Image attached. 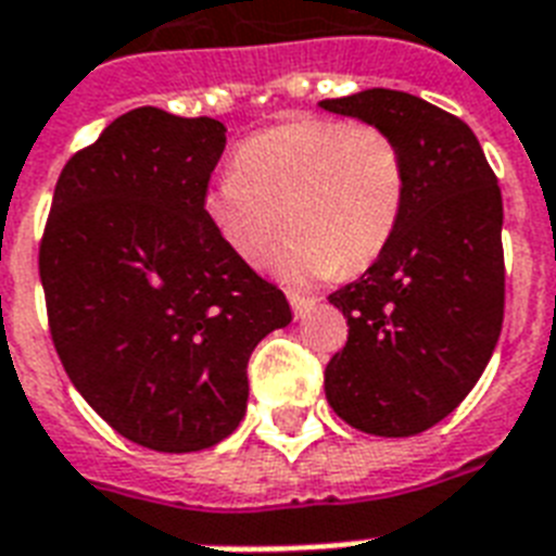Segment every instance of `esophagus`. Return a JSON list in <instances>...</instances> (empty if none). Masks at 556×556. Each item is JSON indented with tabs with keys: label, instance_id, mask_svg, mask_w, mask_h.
<instances>
[{
	"label": "esophagus",
	"instance_id": "obj_1",
	"mask_svg": "<svg viewBox=\"0 0 556 556\" xmlns=\"http://www.w3.org/2000/svg\"><path fill=\"white\" fill-rule=\"evenodd\" d=\"M288 303H291V308H294L296 320H305V317L314 312V300H308V296L288 294Z\"/></svg>",
	"mask_w": 556,
	"mask_h": 556
}]
</instances>
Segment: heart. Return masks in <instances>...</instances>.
<instances>
[{
	"instance_id": "obj_1",
	"label": "heart",
	"mask_w": 556,
	"mask_h": 556,
	"mask_svg": "<svg viewBox=\"0 0 556 556\" xmlns=\"http://www.w3.org/2000/svg\"><path fill=\"white\" fill-rule=\"evenodd\" d=\"M406 161L378 126L294 117L251 135L236 164L210 178L201 207L218 239L244 262H262L294 230L274 270L305 286L338 270H364L395 239L406 210Z\"/></svg>"
}]
</instances>
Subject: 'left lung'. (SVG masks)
Returning a JSON list of instances; mask_svg holds the SVG:
<instances>
[{
	"instance_id": "1",
	"label": "left lung",
	"mask_w": 556,
	"mask_h": 556,
	"mask_svg": "<svg viewBox=\"0 0 556 556\" xmlns=\"http://www.w3.org/2000/svg\"><path fill=\"white\" fill-rule=\"evenodd\" d=\"M320 109L392 135L409 178L395 239L329 296L349 340L326 366V397L355 430L418 435L465 401L500 340V185L473 129L415 94L366 89Z\"/></svg>"
}]
</instances>
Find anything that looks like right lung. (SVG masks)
Returning a JSON list of instances; mask_svg holds the SVG:
<instances>
[{"instance_id":"right-lung-1","label":"right lung","mask_w":556,"mask_h":556,"mask_svg":"<svg viewBox=\"0 0 556 556\" xmlns=\"http://www.w3.org/2000/svg\"><path fill=\"white\" fill-rule=\"evenodd\" d=\"M225 124L126 112L63 167L39 244L60 361L124 439L192 453L248 409V361L291 323L286 294L227 248L201 199Z\"/></svg>"}]
</instances>
